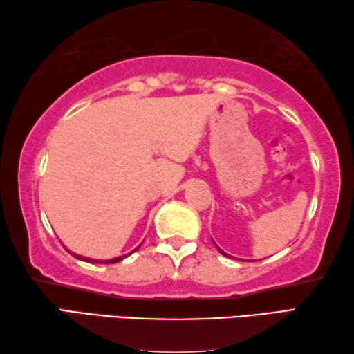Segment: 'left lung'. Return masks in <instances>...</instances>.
<instances>
[{
	"instance_id": "obj_1",
	"label": "left lung",
	"mask_w": 354,
	"mask_h": 354,
	"mask_svg": "<svg viewBox=\"0 0 354 354\" xmlns=\"http://www.w3.org/2000/svg\"><path fill=\"white\" fill-rule=\"evenodd\" d=\"M218 250H219V253H221V254H224V256H227V258H232V256H228L227 253H224L223 250H221V248H219V247H218Z\"/></svg>"
}]
</instances>
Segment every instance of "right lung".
<instances>
[{
	"label": "right lung",
	"instance_id": "right-lung-1",
	"mask_svg": "<svg viewBox=\"0 0 354 354\" xmlns=\"http://www.w3.org/2000/svg\"><path fill=\"white\" fill-rule=\"evenodd\" d=\"M140 248V247H138ZM138 248H135L133 252H136ZM68 252V250H67ZM131 252V253H133ZM131 253H129V254H131ZM129 254H124V256H118V258H113V259H107V261H101V259H90V258H84V256H80V254H73L76 259H81V261H87V262H92V264H116V262H120V261H122L124 258H127Z\"/></svg>",
	"mask_w": 354,
	"mask_h": 354
}]
</instances>
